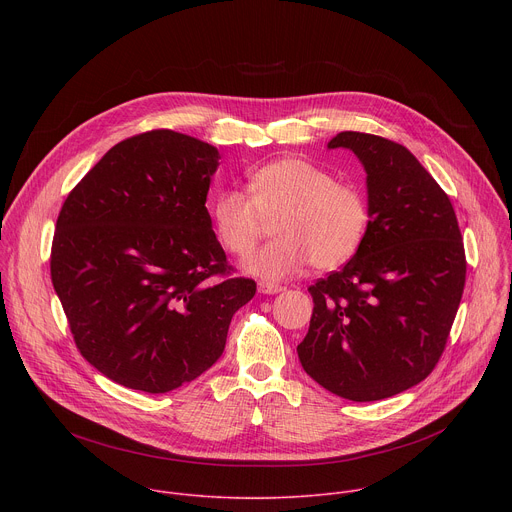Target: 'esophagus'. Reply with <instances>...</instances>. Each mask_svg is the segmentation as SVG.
I'll list each match as a JSON object with an SVG mask.
<instances>
[{
    "label": "esophagus",
    "mask_w": 512,
    "mask_h": 512,
    "mask_svg": "<svg viewBox=\"0 0 512 512\" xmlns=\"http://www.w3.org/2000/svg\"><path fill=\"white\" fill-rule=\"evenodd\" d=\"M259 291L261 294L271 296V294H279V291H283V285L273 283V281H259Z\"/></svg>",
    "instance_id": "1"
}]
</instances>
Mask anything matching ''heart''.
<instances>
[{
	"instance_id": "1",
	"label": "heart",
	"mask_w": 512,
	"mask_h": 512,
	"mask_svg": "<svg viewBox=\"0 0 512 512\" xmlns=\"http://www.w3.org/2000/svg\"><path fill=\"white\" fill-rule=\"evenodd\" d=\"M251 196L229 188L212 202V223L223 247L249 257L275 218L273 239L247 267L263 277L294 275L310 261L330 271L348 263L371 229V202L354 182L336 180L304 158H281L249 178Z\"/></svg>"
}]
</instances>
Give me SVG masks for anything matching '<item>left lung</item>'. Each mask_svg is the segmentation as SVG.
Here are the masks:
<instances>
[{
    "label": "left lung",
    "instance_id": "obj_1",
    "mask_svg": "<svg viewBox=\"0 0 512 512\" xmlns=\"http://www.w3.org/2000/svg\"><path fill=\"white\" fill-rule=\"evenodd\" d=\"M328 148L352 150L367 170L371 229L340 271L308 287L314 314L298 356L330 393L379 401L442 358L464 294V241L450 196L401 143L342 131Z\"/></svg>",
    "mask_w": 512,
    "mask_h": 512
}]
</instances>
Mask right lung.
I'll use <instances>...</instances> for the list:
<instances>
[{
	"mask_svg": "<svg viewBox=\"0 0 512 512\" xmlns=\"http://www.w3.org/2000/svg\"><path fill=\"white\" fill-rule=\"evenodd\" d=\"M214 145L172 129L119 141L56 218L50 277L79 352L111 381L168 393L218 360L257 291L216 241Z\"/></svg>",
	"mask_w": 512,
	"mask_h": 512,
	"instance_id": "add662e5",
	"label": "right lung"
}]
</instances>
